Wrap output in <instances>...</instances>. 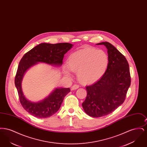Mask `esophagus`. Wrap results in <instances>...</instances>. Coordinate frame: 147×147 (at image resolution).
Here are the masks:
<instances>
[{
  "mask_svg": "<svg viewBox=\"0 0 147 147\" xmlns=\"http://www.w3.org/2000/svg\"><path fill=\"white\" fill-rule=\"evenodd\" d=\"M79 88V85H77V84H74V85H73L71 88V90H74L76 89H77L78 88Z\"/></svg>",
  "mask_w": 147,
  "mask_h": 147,
  "instance_id": "34e87169",
  "label": "esophagus"
}]
</instances>
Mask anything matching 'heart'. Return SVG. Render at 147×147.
<instances>
[{"label": "heart", "instance_id": "1", "mask_svg": "<svg viewBox=\"0 0 147 147\" xmlns=\"http://www.w3.org/2000/svg\"><path fill=\"white\" fill-rule=\"evenodd\" d=\"M109 59L103 50L85 46L71 54L67 59L68 69L77 72L79 81L83 84L96 82L104 76L107 69ZM65 74L70 76L67 70Z\"/></svg>", "mask_w": 147, "mask_h": 147}]
</instances>
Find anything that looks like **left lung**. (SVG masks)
Here are the masks:
<instances>
[{"label": "left lung", "mask_w": 147, "mask_h": 147, "mask_svg": "<svg viewBox=\"0 0 147 147\" xmlns=\"http://www.w3.org/2000/svg\"><path fill=\"white\" fill-rule=\"evenodd\" d=\"M96 45L106 46L109 63L101 79L86 87L87 96L82 106L85 113L92 117L106 116L122 104L131 82L125 57L109 42Z\"/></svg>", "instance_id": "8db88e82"}]
</instances>
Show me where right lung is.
I'll return each instance as SVG.
<instances>
[{"label":"right lung","mask_w":147,"mask_h":147,"mask_svg":"<svg viewBox=\"0 0 147 147\" xmlns=\"http://www.w3.org/2000/svg\"><path fill=\"white\" fill-rule=\"evenodd\" d=\"M72 46L73 45L69 43H43L29 51L21 58L15 76V85L22 106L36 117L45 119L54 115L59 109L64 98L70 90L69 88H57L41 101L31 102L25 97L21 89V81L25 73L37 62L61 65L64 55Z\"/></svg>","instance_id":"add662e5"}]
</instances>
